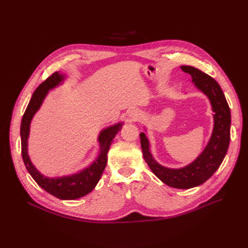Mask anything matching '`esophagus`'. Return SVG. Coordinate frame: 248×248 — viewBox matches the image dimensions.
<instances>
[{"mask_svg": "<svg viewBox=\"0 0 248 248\" xmlns=\"http://www.w3.org/2000/svg\"><path fill=\"white\" fill-rule=\"evenodd\" d=\"M128 116H129L130 120H132V121H138V120H140V117H141L140 112L138 111V110H131Z\"/></svg>", "mask_w": 248, "mask_h": 248, "instance_id": "esophagus-1", "label": "esophagus"}]
</instances>
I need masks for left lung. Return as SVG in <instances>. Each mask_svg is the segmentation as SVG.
Returning <instances> with one entry per match:
<instances>
[{
	"mask_svg": "<svg viewBox=\"0 0 248 248\" xmlns=\"http://www.w3.org/2000/svg\"><path fill=\"white\" fill-rule=\"evenodd\" d=\"M181 69L189 73L194 86L207 95L214 111L213 132L205 150L188 166L169 169L160 166L153 158L146 134L140 133V138L144 159L154 175L174 188L188 189L206 182L221 164L230 144L231 110L220 86L213 78L192 66H181Z\"/></svg>",
	"mask_w": 248,
	"mask_h": 248,
	"instance_id": "8db88e82",
	"label": "left lung"
}]
</instances>
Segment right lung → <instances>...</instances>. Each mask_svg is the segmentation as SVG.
<instances>
[{
    "instance_id": "1",
    "label": "right lung",
    "mask_w": 248,
    "mask_h": 248,
    "mask_svg": "<svg viewBox=\"0 0 248 248\" xmlns=\"http://www.w3.org/2000/svg\"><path fill=\"white\" fill-rule=\"evenodd\" d=\"M63 74L59 72L52 73L44 80L39 87L35 90V92L30 100L28 108L21 119L20 125V139H21V156L25 166L30 172V175L35 180L41 188H43L51 196L60 200H76L86 196L91 192L95 186L98 183L102 172L107 167L108 162V152L111 145L112 140L115 139L116 134L121 130L123 123H118L103 129L99 137L98 141L100 144V151L97 159L91 166L80 170L78 174L64 176L60 178H47L41 175L33 166L28 155V138L30 132V124L36 111L39 109L41 104L47 95L49 90L56 88L64 80Z\"/></svg>"
}]
</instances>
